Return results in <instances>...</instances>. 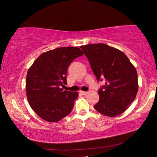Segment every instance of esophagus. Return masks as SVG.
I'll list each match as a JSON object with an SVG mask.
<instances>
[{
  "mask_svg": "<svg viewBox=\"0 0 157 157\" xmlns=\"http://www.w3.org/2000/svg\"><path fill=\"white\" fill-rule=\"evenodd\" d=\"M79 93H80V94H82V95H86L87 94H88V92H86V91H81L80 92H79Z\"/></svg>",
  "mask_w": 157,
  "mask_h": 157,
  "instance_id": "obj_1",
  "label": "esophagus"
}]
</instances>
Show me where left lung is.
<instances>
[{
    "mask_svg": "<svg viewBox=\"0 0 157 157\" xmlns=\"http://www.w3.org/2000/svg\"><path fill=\"white\" fill-rule=\"evenodd\" d=\"M98 80L105 79L98 91L100 100L94 106L109 117L123 113L136 96L139 84L136 68L121 50L105 44L80 46Z\"/></svg>",
    "mask_w": 157,
    "mask_h": 157,
    "instance_id": "1",
    "label": "left lung"
}]
</instances>
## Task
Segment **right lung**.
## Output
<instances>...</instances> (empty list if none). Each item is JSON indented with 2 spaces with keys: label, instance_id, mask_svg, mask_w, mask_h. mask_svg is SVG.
I'll use <instances>...</instances> for the list:
<instances>
[{
  "label": "right lung",
  "instance_id": "1",
  "mask_svg": "<svg viewBox=\"0 0 157 157\" xmlns=\"http://www.w3.org/2000/svg\"><path fill=\"white\" fill-rule=\"evenodd\" d=\"M84 53L78 47H62L45 52L36 58L26 76L29 105L43 120L56 123L72 111L78 92L63 91L69 65Z\"/></svg>",
  "mask_w": 157,
  "mask_h": 157
}]
</instances>
